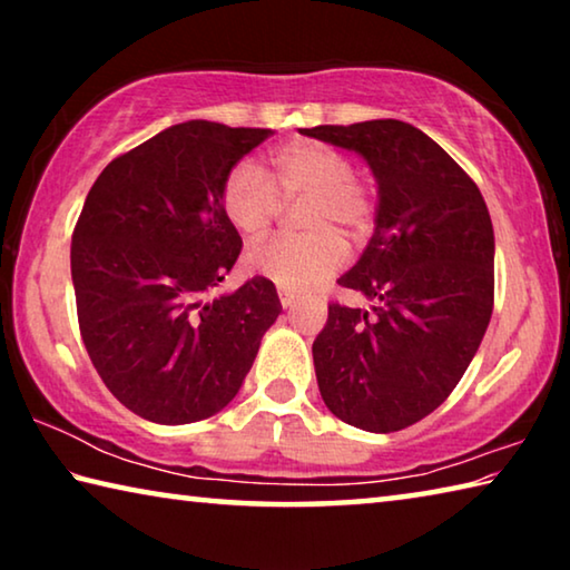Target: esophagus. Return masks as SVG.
Segmentation results:
<instances>
[{"label": "esophagus", "instance_id": "1", "mask_svg": "<svg viewBox=\"0 0 570 570\" xmlns=\"http://www.w3.org/2000/svg\"><path fill=\"white\" fill-rule=\"evenodd\" d=\"M278 302H282V306H284V308H292V306L296 304V296H294V294H288V292H284V288H282V292H278Z\"/></svg>", "mask_w": 570, "mask_h": 570}]
</instances>
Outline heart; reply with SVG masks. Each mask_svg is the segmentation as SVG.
<instances>
[{
    "label": "heart",
    "mask_w": 570,
    "mask_h": 570,
    "mask_svg": "<svg viewBox=\"0 0 570 570\" xmlns=\"http://www.w3.org/2000/svg\"><path fill=\"white\" fill-rule=\"evenodd\" d=\"M276 183L254 160L230 168L220 193L224 214L240 236L262 238L282 214L286 200L306 198L302 236H278L254 246L244 264L254 276L268 278L284 292H306L344 264L350 238H362L372 226L370 188L352 176L342 150L314 140H296L274 153Z\"/></svg>",
    "instance_id": "obj_1"
}]
</instances>
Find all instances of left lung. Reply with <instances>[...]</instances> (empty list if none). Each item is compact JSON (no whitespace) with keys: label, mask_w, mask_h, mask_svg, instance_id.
Instances as JSON below:
<instances>
[{"label":"left lung","mask_w":570,"mask_h":570,"mask_svg":"<svg viewBox=\"0 0 570 570\" xmlns=\"http://www.w3.org/2000/svg\"><path fill=\"white\" fill-rule=\"evenodd\" d=\"M377 180L374 234L340 286L370 308L330 304L314 340L326 407L366 432H397L450 397L493 314L495 236L472 178L402 120L316 125Z\"/></svg>","instance_id":"8db88e82"}]
</instances>
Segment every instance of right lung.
Here are the masks:
<instances>
[{
    "instance_id": "right-lung-1",
    "label": "right lung",
    "mask_w": 570,
    "mask_h": 570,
    "mask_svg": "<svg viewBox=\"0 0 570 570\" xmlns=\"http://www.w3.org/2000/svg\"><path fill=\"white\" fill-rule=\"evenodd\" d=\"M268 135L170 125L115 158L85 198L70 250L77 322L105 387L142 420L188 424L224 410L282 314L262 276L206 298L240 254L224 183Z\"/></svg>"
}]
</instances>
